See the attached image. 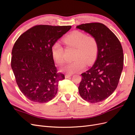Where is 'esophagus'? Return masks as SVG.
Here are the masks:
<instances>
[{
    "instance_id": "obj_1",
    "label": "esophagus",
    "mask_w": 135,
    "mask_h": 135,
    "mask_svg": "<svg viewBox=\"0 0 135 135\" xmlns=\"http://www.w3.org/2000/svg\"><path fill=\"white\" fill-rule=\"evenodd\" d=\"M71 76H72V75H71V74H70V75L66 74V75H65V78H69V77H70Z\"/></svg>"
}]
</instances>
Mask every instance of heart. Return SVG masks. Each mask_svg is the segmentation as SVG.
<instances>
[{
	"label": "heart",
	"mask_w": 135,
	"mask_h": 135,
	"mask_svg": "<svg viewBox=\"0 0 135 135\" xmlns=\"http://www.w3.org/2000/svg\"><path fill=\"white\" fill-rule=\"evenodd\" d=\"M64 42L68 47L76 48V51L73 57L75 61L62 67V71L73 74L82 70L86 64L91 65L95 61L99 46L96 39L93 36H88L82 32L75 30L65 36ZM51 53L57 64H64V49L59 42L53 44Z\"/></svg>",
	"instance_id": "b5f03b06"
}]
</instances>
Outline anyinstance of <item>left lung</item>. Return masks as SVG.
<instances>
[{
  "instance_id": "left-lung-1",
  "label": "left lung",
  "mask_w": 135,
  "mask_h": 135,
  "mask_svg": "<svg viewBox=\"0 0 135 135\" xmlns=\"http://www.w3.org/2000/svg\"><path fill=\"white\" fill-rule=\"evenodd\" d=\"M76 28L95 38L99 46L95 64L81 74L79 95L89 103H99L109 97L118 86L123 68V49L116 35L103 23H83Z\"/></svg>"
}]
</instances>
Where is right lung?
Masks as SVG:
<instances>
[{
  "mask_svg": "<svg viewBox=\"0 0 135 135\" xmlns=\"http://www.w3.org/2000/svg\"><path fill=\"white\" fill-rule=\"evenodd\" d=\"M71 27L36 25L16 41L11 68L20 89L30 101L45 103L56 95L59 81L64 79L65 75L57 73L51 47Z\"/></svg>",
  "mask_w": 135,
  "mask_h": 135,
  "instance_id": "1",
  "label": "right lung"
}]
</instances>
